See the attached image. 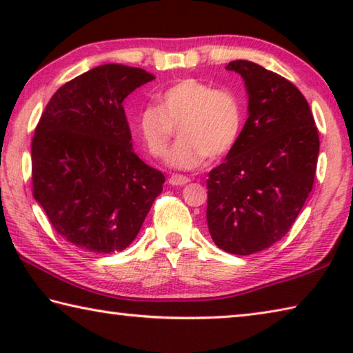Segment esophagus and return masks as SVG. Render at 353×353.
I'll return each mask as SVG.
<instances>
[{
    "mask_svg": "<svg viewBox=\"0 0 353 353\" xmlns=\"http://www.w3.org/2000/svg\"><path fill=\"white\" fill-rule=\"evenodd\" d=\"M168 182H170V185H172V187H182V185L190 182V179H188L187 176L174 174V176H171V177L168 179Z\"/></svg>",
    "mask_w": 353,
    "mask_h": 353,
    "instance_id": "obj_1",
    "label": "esophagus"
}]
</instances>
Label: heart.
<instances>
[{
    "mask_svg": "<svg viewBox=\"0 0 353 353\" xmlns=\"http://www.w3.org/2000/svg\"><path fill=\"white\" fill-rule=\"evenodd\" d=\"M244 110L240 98L199 79H182L160 94L157 107H146L137 119V134L146 152L162 157L172 128L179 141L166 163L171 168L193 170L207 155L219 159L230 152L241 137Z\"/></svg>",
    "mask_w": 353,
    "mask_h": 353,
    "instance_id": "heart-1",
    "label": "heart"
}]
</instances>
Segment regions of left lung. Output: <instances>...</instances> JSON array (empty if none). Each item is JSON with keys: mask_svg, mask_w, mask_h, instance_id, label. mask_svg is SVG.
Segmentation results:
<instances>
[{"mask_svg": "<svg viewBox=\"0 0 353 353\" xmlns=\"http://www.w3.org/2000/svg\"><path fill=\"white\" fill-rule=\"evenodd\" d=\"M225 70L244 79L249 117L234 149L208 172L207 224L219 249L250 255L294 224L313 190L319 135L294 83L249 61Z\"/></svg>", "mask_w": 353, "mask_h": 353, "instance_id": "8db88e82", "label": "left lung"}]
</instances>
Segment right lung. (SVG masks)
Here are the masks:
<instances>
[{
    "label": "right lung",
    "mask_w": 353,
    "mask_h": 353,
    "mask_svg": "<svg viewBox=\"0 0 353 353\" xmlns=\"http://www.w3.org/2000/svg\"><path fill=\"white\" fill-rule=\"evenodd\" d=\"M154 74L105 63L52 94L31 145L32 194L59 235L93 254L126 249L165 176L134 152L123 101Z\"/></svg>",
    "instance_id": "1"
}]
</instances>
